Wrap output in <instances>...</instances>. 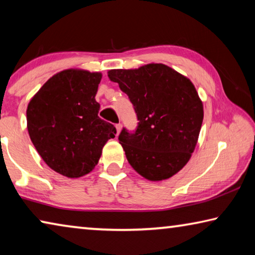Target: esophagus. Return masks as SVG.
<instances>
[{
  "label": "esophagus",
  "instance_id": "esophagus-1",
  "mask_svg": "<svg viewBox=\"0 0 255 255\" xmlns=\"http://www.w3.org/2000/svg\"><path fill=\"white\" fill-rule=\"evenodd\" d=\"M116 128H117V135H118V133L120 132V130H122L123 125L122 124H117V125H116Z\"/></svg>",
  "mask_w": 255,
  "mask_h": 255
}]
</instances>
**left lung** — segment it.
Returning <instances> with one entry per match:
<instances>
[{
	"instance_id": "8db88e82",
	"label": "left lung",
	"mask_w": 255,
	"mask_h": 255,
	"mask_svg": "<svg viewBox=\"0 0 255 255\" xmlns=\"http://www.w3.org/2000/svg\"><path fill=\"white\" fill-rule=\"evenodd\" d=\"M110 81L128 96L139 120L119 143L129 164L149 181L173 176L189 162L204 120V106L188 77L164 64L111 70Z\"/></svg>"
}]
</instances>
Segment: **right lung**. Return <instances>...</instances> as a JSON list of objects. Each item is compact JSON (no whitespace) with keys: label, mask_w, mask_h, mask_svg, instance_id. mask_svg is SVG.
<instances>
[{"label":"right lung","mask_w":255,"mask_h":255,"mask_svg":"<svg viewBox=\"0 0 255 255\" xmlns=\"http://www.w3.org/2000/svg\"><path fill=\"white\" fill-rule=\"evenodd\" d=\"M99 72L70 68L46 82L30 100L27 128L32 144L51 170L71 179L91 172L103 146L117 132L99 117Z\"/></svg>","instance_id":"1"}]
</instances>
